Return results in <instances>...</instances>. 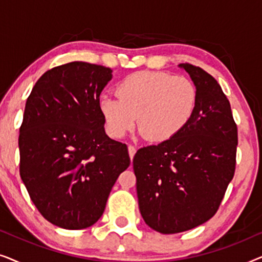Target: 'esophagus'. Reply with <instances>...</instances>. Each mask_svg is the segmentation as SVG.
<instances>
[{
  "label": "esophagus",
  "mask_w": 262,
  "mask_h": 262,
  "mask_svg": "<svg viewBox=\"0 0 262 262\" xmlns=\"http://www.w3.org/2000/svg\"><path fill=\"white\" fill-rule=\"evenodd\" d=\"M128 155H130V159H131V161H132V159H134V156H135V154H136V148L134 145H128Z\"/></svg>",
  "instance_id": "1"
}]
</instances>
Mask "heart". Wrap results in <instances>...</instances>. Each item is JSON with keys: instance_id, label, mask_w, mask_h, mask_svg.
Wrapping results in <instances>:
<instances>
[{"instance_id": "heart-1", "label": "heart", "mask_w": 262, "mask_h": 262, "mask_svg": "<svg viewBox=\"0 0 262 262\" xmlns=\"http://www.w3.org/2000/svg\"><path fill=\"white\" fill-rule=\"evenodd\" d=\"M117 98L102 94L98 100L106 132L121 138L135 127L151 142L177 137L195 112L198 92L191 80L162 71H138L116 85Z\"/></svg>"}]
</instances>
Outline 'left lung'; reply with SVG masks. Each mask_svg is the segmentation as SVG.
I'll list each match as a JSON object with an SVG mask.
<instances>
[{
  "instance_id": "8db88e82",
  "label": "left lung",
  "mask_w": 262,
  "mask_h": 262,
  "mask_svg": "<svg viewBox=\"0 0 262 262\" xmlns=\"http://www.w3.org/2000/svg\"><path fill=\"white\" fill-rule=\"evenodd\" d=\"M179 68L198 92L193 118L177 137L143 146L132 161L139 211L161 234L189 230L213 217L236 164L237 126L221 85L202 68Z\"/></svg>"
}]
</instances>
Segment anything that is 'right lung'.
I'll return each mask as SVG.
<instances>
[{
  "mask_svg": "<svg viewBox=\"0 0 262 262\" xmlns=\"http://www.w3.org/2000/svg\"><path fill=\"white\" fill-rule=\"evenodd\" d=\"M110 68L71 62L46 71L32 89L20 127V177L39 212L69 230L92 227L105 211L127 146L110 138L98 100Z\"/></svg>",
  "mask_w": 262,
  "mask_h": 262,
  "instance_id": "obj_1",
  "label": "right lung"
}]
</instances>
